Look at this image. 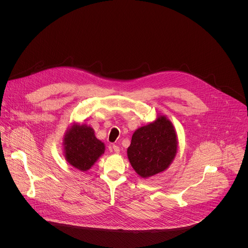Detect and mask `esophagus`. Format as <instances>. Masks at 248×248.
I'll return each mask as SVG.
<instances>
[{"instance_id":"obj_1","label":"esophagus","mask_w":248,"mask_h":248,"mask_svg":"<svg viewBox=\"0 0 248 248\" xmlns=\"http://www.w3.org/2000/svg\"><path fill=\"white\" fill-rule=\"evenodd\" d=\"M112 149H113V151H114V153H115V154H119L120 149H119V147H118V146L113 145V146H112Z\"/></svg>"}]
</instances>
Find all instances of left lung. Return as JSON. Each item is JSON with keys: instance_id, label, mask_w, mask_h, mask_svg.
Instances as JSON below:
<instances>
[{"instance_id": "obj_1", "label": "left lung", "mask_w": 248, "mask_h": 248, "mask_svg": "<svg viewBox=\"0 0 248 248\" xmlns=\"http://www.w3.org/2000/svg\"><path fill=\"white\" fill-rule=\"evenodd\" d=\"M177 136L174 125L165 115H158L148 125L136 130L127 155L140 177H153L165 171L177 152Z\"/></svg>"}]
</instances>
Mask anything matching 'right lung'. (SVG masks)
Masks as SVG:
<instances>
[{"instance_id":"add662e5","label":"right lung","mask_w":248,"mask_h":248,"mask_svg":"<svg viewBox=\"0 0 248 248\" xmlns=\"http://www.w3.org/2000/svg\"><path fill=\"white\" fill-rule=\"evenodd\" d=\"M63 151L69 164L85 172L104 154L105 145L96 139L91 126L73 122L64 136Z\"/></svg>"}]
</instances>
